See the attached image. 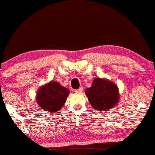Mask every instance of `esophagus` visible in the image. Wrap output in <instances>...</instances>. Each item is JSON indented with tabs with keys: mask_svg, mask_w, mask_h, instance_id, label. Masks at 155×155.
Here are the masks:
<instances>
[{
	"mask_svg": "<svg viewBox=\"0 0 155 155\" xmlns=\"http://www.w3.org/2000/svg\"><path fill=\"white\" fill-rule=\"evenodd\" d=\"M82 91H83V88H82V87H80V88H78V89H77V90H74V92L76 93H81L82 92Z\"/></svg>",
	"mask_w": 155,
	"mask_h": 155,
	"instance_id": "34e87169",
	"label": "esophagus"
}]
</instances>
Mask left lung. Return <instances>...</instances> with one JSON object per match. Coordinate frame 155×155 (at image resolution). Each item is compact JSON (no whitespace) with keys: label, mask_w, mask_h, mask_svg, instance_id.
I'll list each match as a JSON object with an SVG mask.
<instances>
[{"label":"left lung","mask_w":155,"mask_h":155,"mask_svg":"<svg viewBox=\"0 0 155 155\" xmlns=\"http://www.w3.org/2000/svg\"><path fill=\"white\" fill-rule=\"evenodd\" d=\"M85 93L91 106L97 111L112 110L119 100L118 87L114 83L104 78H95L92 86L86 88Z\"/></svg>","instance_id":"8db88e82"}]
</instances>
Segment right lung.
I'll list each match as a JSON object with an SVG mask.
<instances>
[{
    "mask_svg": "<svg viewBox=\"0 0 155 155\" xmlns=\"http://www.w3.org/2000/svg\"><path fill=\"white\" fill-rule=\"evenodd\" d=\"M69 94L68 89L52 81L38 89L36 102L43 111L54 114L62 107Z\"/></svg>",
    "mask_w": 155,
    "mask_h": 155,
    "instance_id": "1",
    "label": "right lung"
}]
</instances>
